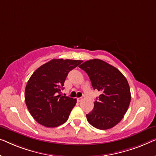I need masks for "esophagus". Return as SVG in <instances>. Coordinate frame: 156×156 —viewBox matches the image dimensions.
<instances>
[{"instance_id": "1", "label": "esophagus", "mask_w": 156, "mask_h": 156, "mask_svg": "<svg viewBox=\"0 0 156 156\" xmlns=\"http://www.w3.org/2000/svg\"><path fill=\"white\" fill-rule=\"evenodd\" d=\"M82 100V98H76V101H77V102H80V101Z\"/></svg>"}]
</instances>
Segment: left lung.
<instances>
[{
  "label": "left lung",
  "mask_w": 156,
  "mask_h": 156,
  "mask_svg": "<svg viewBox=\"0 0 156 156\" xmlns=\"http://www.w3.org/2000/svg\"><path fill=\"white\" fill-rule=\"evenodd\" d=\"M79 67L89 75L93 89L101 92L87 115L88 122L98 129L113 127L124 117L131 101L127 79L116 67L99 59L87 60Z\"/></svg>",
  "instance_id": "obj_1"
}]
</instances>
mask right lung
I'll return each mask as SVG.
<instances>
[{
    "mask_svg": "<svg viewBox=\"0 0 156 156\" xmlns=\"http://www.w3.org/2000/svg\"><path fill=\"white\" fill-rule=\"evenodd\" d=\"M82 62L53 59L39 67L29 78L24 98L31 116L40 125L56 127L68 119L76 99L60 93L69 72Z\"/></svg>",
    "mask_w": 156,
    "mask_h": 156,
    "instance_id": "1",
    "label": "right lung"
}]
</instances>
